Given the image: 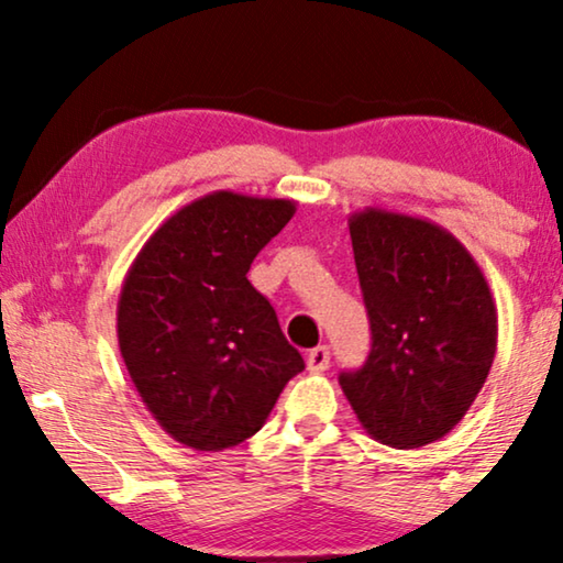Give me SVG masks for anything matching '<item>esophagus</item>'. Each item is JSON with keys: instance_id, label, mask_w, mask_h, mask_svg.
<instances>
[{"instance_id": "obj_1", "label": "esophagus", "mask_w": 563, "mask_h": 563, "mask_svg": "<svg viewBox=\"0 0 563 563\" xmlns=\"http://www.w3.org/2000/svg\"><path fill=\"white\" fill-rule=\"evenodd\" d=\"M330 366V349L328 345H318V349H312L310 353H307V368L310 372H325V368Z\"/></svg>"}]
</instances>
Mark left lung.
Here are the masks:
<instances>
[{
    "instance_id": "left-lung-1",
    "label": "left lung",
    "mask_w": 563,
    "mask_h": 563,
    "mask_svg": "<svg viewBox=\"0 0 563 563\" xmlns=\"http://www.w3.org/2000/svg\"><path fill=\"white\" fill-rule=\"evenodd\" d=\"M349 230L372 351L338 382L368 435L420 449L451 433L487 382L495 299L472 253L435 222L366 207Z\"/></svg>"
}]
</instances>
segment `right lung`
Instances as JSON below:
<instances>
[{
    "instance_id": "1",
    "label": "right lung",
    "mask_w": 563,
    "mask_h": 563,
    "mask_svg": "<svg viewBox=\"0 0 563 563\" xmlns=\"http://www.w3.org/2000/svg\"><path fill=\"white\" fill-rule=\"evenodd\" d=\"M295 210L291 199L212 191L174 212L128 268L122 361L148 412L187 449H233L258 433L305 368L245 276Z\"/></svg>"
}]
</instances>
